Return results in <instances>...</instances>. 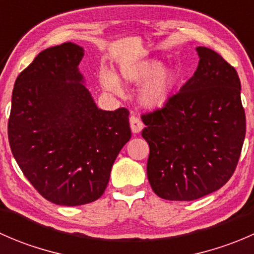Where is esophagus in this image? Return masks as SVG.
Returning a JSON list of instances; mask_svg holds the SVG:
<instances>
[{
    "instance_id": "34e87169",
    "label": "esophagus",
    "mask_w": 254,
    "mask_h": 254,
    "mask_svg": "<svg viewBox=\"0 0 254 254\" xmlns=\"http://www.w3.org/2000/svg\"><path fill=\"white\" fill-rule=\"evenodd\" d=\"M130 127H131V131L134 132V134H139L142 130L143 124L141 120H140V118L131 115V117H130Z\"/></svg>"
}]
</instances>
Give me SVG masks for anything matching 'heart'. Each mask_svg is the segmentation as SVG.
Listing matches in <instances>:
<instances>
[{"label": "heart", "mask_w": 254, "mask_h": 254, "mask_svg": "<svg viewBox=\"0 0 254 254\" xmlns=\"http://www.w3.org/2000/svg\"><path fill=\"white\" fill-rule=\"evenodd\" d=\"M120 77L127 84H141L137 93L139 103L146 109H157L170 99L177 83V75L170 67H162L157 59H132L119 65ZM99 83L107 91L122 94L123 88L117 75L109 70L99 72Z\"/></svg>", "instance_id": "b5f03b06"}]
</instances>
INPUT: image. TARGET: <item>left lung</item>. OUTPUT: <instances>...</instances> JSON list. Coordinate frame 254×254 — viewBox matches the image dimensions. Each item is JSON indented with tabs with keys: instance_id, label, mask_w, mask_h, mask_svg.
Segmentation results:
<instances>
[{
	"instance_id": "1",
	"label": "left lung",
	"mask_w": 254,
	"mask_h": 254,
	"mask_svg": "<svg viewBox=\"0 0 254 254\" xmlns=\"http://www.w3.org/2000/svg\"><path fill=\"white\" fill-rule=\"evenodd\" d=\"M191 78L162 109L142 115L150 146L147 178L166 200L189 201L221 188L234 175L246 135L238 75L221 55L196 48Z\"/></svg>"
}]
</instances>
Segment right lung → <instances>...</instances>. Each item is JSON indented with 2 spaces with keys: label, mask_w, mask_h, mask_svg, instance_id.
Returning <instances> with one entry per match:
<instances>
[{
  "label": "right lung",
  "mask_w": 254,
  "mask_h": 254,
  "mask_svg": "<svg viewBox=\"0 0 254 254\" xmlns=\"http://www.w3.org/2000/svg\"><path fill=\"white\" fill-rule=\"evenodd\" d=\"M73 43L45 49L12 92L8 140L23 175L45 199L76 206L103 195L112 166L131 137L129 111L98 109Z\"/></svg>",
  "instance_id": "1"
}]
</instances>
